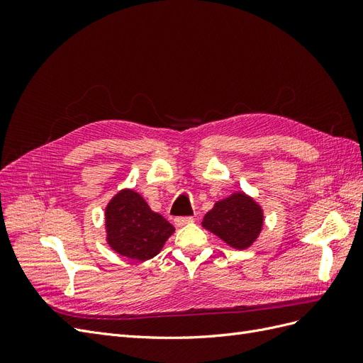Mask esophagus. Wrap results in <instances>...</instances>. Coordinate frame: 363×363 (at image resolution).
<instances>
[{
    "mask_svg": "<svg viewBox=\"0 0 363 363\" xmlns=\"http://www.w3.org/2000/svg\"><path fill=\"white\" fill-rule=\"evenodd\" d=\"M192 221H194V216H177V218H174V224L177 225V227H182L184 224H189Z\"/></svg>",
    "mask_w": 363,
    "mask_h": 363,
    "instance_id": "1",
    "label": "esophagus"
}]
</instances>
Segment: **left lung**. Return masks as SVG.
Segmentation results:
<instances>
[{"mask_svg":"<svg viewBox=\"0 0 363 363\" xmlns=\"http://www.w3.org/2000/svg\"><path fill=\"white\" fill-rule=\"evenodd\" d=\"M263 224L260 206L242 192L218 201L203 219V227L221 238L230 247L244 250L257 239Z\"/></svg>","mask_w":363,"mask_h":363,"instance_id":"obj_1","label":"left lung"}]
</instances>
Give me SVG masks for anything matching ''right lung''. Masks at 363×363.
I'll return each mask as SVG.
<instances>
[{
    "label": "right lung",
    "mask_w": 363,
    "mask_h": 363,
    "mask_svg": "<svg viewBox=\"0 0 363 363\" xmlns=\"http://www.w3.org/2000/svg\"><path fill=\"white\" fill-rule=\"evenodd\" d=\"M107 242L121 256L148 260L162 250L174 227L152 212L135 191H121L106 207Z\"/></svg>",
    "instance_id": "add662e5"
}]
</instances>
